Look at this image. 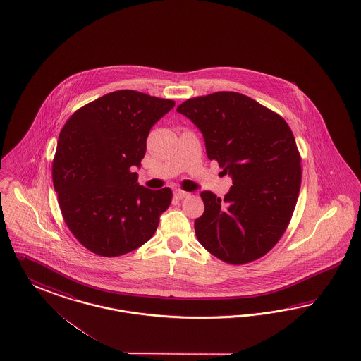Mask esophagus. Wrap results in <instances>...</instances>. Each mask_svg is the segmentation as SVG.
Returning <instances> with one entry per match:
<instances>
[{
  "label": "esophagus",
  "mask_w": 361,
  "mask_h": 361,
  "mask_svg": "<svg viewBox=\"0 0 361 361\" xmlns=\"http://www.w3.org/2000/svg\"><path fill=\"white\" fill-rule=\"evenodd\" d=\"M175 197L178 199L187 198V197H190V192L182 191V190H176V191H175Z\"/></svg>",
  "instance_id": "34e87169"
}]
</instances>
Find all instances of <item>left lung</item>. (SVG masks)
Instances as JSON below:
<instances>
[{
    "label": "left lung",
    "instance_id": "obj_1",
    "mask_svg": "<svg viewBox=\"0 0 361 361\" xmlns=\"http://www.w3.org/2000/svg\"><path fill=\"white\" fill-rule=\"evenodd\" d=\"M200 130L209 161L233 186L218 198L203 191L199 243L230 264L256 260L279 242L302 183L300 155L287 122L250 97L218 92L178 106Z\"/></svg>",
    "mask_w": 361,
    "mask_h": 361
}]
</instances>
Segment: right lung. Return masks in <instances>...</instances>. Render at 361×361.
Here are the masks:
<instances>
[{"label": "right lung", "instance_id": "add662e5", "mask_svg": "<svg viewBox=\"0 0 361 361\" xmlns=\"http://www.w3.org/2000/svg\"><path fill=\"white\" fill-rule=\"evenodd\" d=\"M174 101L118 90L83 106L59 134L53 183L59 209L83 247L106 257L145 245L171 203V190L140 186L138 174L152 126Z\"/></svg>", "mask_w": 361, "mask_h": 361}]
</instances>
